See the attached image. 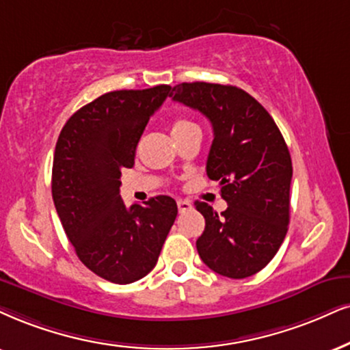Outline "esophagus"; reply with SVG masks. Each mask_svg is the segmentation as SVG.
Returning a JSON list of instances; mask_svg holds the SVG:
<instances>
[{
	"label": "esophagus",
	"instance_id": "esophagus-1",
	"mask_svg": "<svg viewBox=\"0 0 350 350\" xmlns=\"http://www.w3.org/2000/svg\"><path fill=\"white\" fill-rule=\"evenodd\" d=\"M176 206H178V211L180 213H187V211H189L193 208L191 202L189 201H185V200H178L176 201Z\"/></svg>",
	"mask_w": 350,
	"mask_h": 350
}]
</instances>
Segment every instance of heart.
<instances>
[{"label": "heart", "instance_id": "b5f03b06", "mask_svg": "<svg viewBox=\"0 0 350 350\" xmlns=\"http://www.w3.org/2000/svg\"><path fill=\"white\" fill-rule=\"evenodd\" d=\"M196 124L193 122H189L188 118H176L174 124H172V135H178V133L187 131L189 128H195Z\"/></svg>", "mask_w": 350, "mask_h": 350}]
</instances>
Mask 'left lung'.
I'll use <instances>...</instances> for the list:
<instances>
[{"mask_svg": "<svg viewBox=\"0 0 350 350\" xmlns=\"http://www.w3.org/2000/svg\"><path fill=\"white\" fill-rule=\"evenodd\" d=\"M170 97L213 124L206 172L228 204L217 214L208 202H195L206 221L198 253L214 273L250 278L273 260L287 234L292 161L286 141L265 107L235 85L183 83Z\"/></svg>", "mask_w": 350, "mask_h": 350, "instance_id": "left-lung-1", "label": "left lung"}]
</instances>
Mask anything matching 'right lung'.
<instances>
[{"mask_svg": "<svg viewBox=\"0 0 350 350\" xmlns=\"http://www.w3.org/2000/svg\"><path fill=\"white\" fill-rule=\"evenodd\" d=\"M170 85L113 90L68 120L56 141L51 195L83 265L115 284H131L154 269L174 226L176 202L154 196L129 208L120 176L135 165L136 146Z\"/></svg>", "mask_w": 350, "mask_h": 350, "instance_id": "add662e5", "label": "right lung"}]
</instances>
